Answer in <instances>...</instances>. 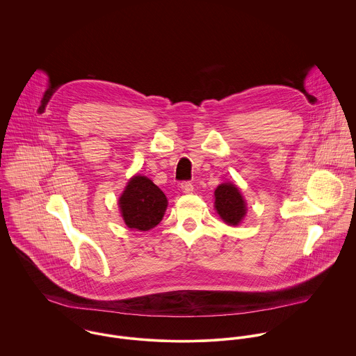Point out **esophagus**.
I'll list each match as a JSON object with an SVG mask.
<instances>
[{
    "mask_svg": "<svg viewBox=\"0 0 356 356\" xmlns=\"http://www.w3.org/2000/svg\"><path fill=\"white\" fill-rule=\"evenodd\" d=\"M181 189L184 193H192L193 192V184L189 182V181H184L181 184Z\"/></svg>",
    "mask_w": 356,
    "mask_h": 356,
    "instance_id": "34e87169",
    "label": "esophagus"
}]
</instances>
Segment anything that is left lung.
<instances>
[{
    "instance_id": "obj_1",
    "label": "left lung",
    "mask_w": 356,
    "mask_h": 356,
    "mask_svg": "<svg viewBox=\"0 0 356 356\" xmlns=\"http://www.w3.org/2000/svg\"><path fill=\"white\" fill-rule=\"evenodd\" d=\"M215 208L220 218L236 226L245 215V203L240 191L232 184H222L215 191Z\"/></svg>"
}]
</instances>
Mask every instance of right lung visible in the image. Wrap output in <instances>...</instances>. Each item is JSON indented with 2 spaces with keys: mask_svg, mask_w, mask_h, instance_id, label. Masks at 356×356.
I'll return each mask as SVG.
<instances>
[{
  "mask_svg": "<svg viewBox=\"0 0 356 356\" xmlns=\"http://www.w3.org/2000/svg\"><path fill=\"white\" fill-rule=\"evenodd\" d=\"M124 223L130 229L147 232L160 223L167 208L164 193L147 177H134L120 200Z\"/></svg>",
  "mask_w": 356,
  "mask_h": 356,
  "instance_id": "1",
  "label": "right lung"
}]
</instances>
